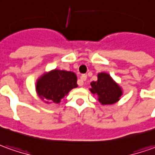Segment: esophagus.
Returning a JSON list of instances; mask_svg holds the SVG:
<instances>
[{"instance_id":"obj_1","label":"esophagus","mask_w":155,"mask_h":155,"mask_svg":"<svg viewBox=\"0 0 155 155\" xmlns=\"http://www.w3.org/2000/svg\"><path fill=\"white\" fill-rule=\"evenodd\" d=\"M86 79H87V76H86V74H82L81 78H80V80L78 81V85L80 86H83V84H84V81H86Z\"/></svg>"}]
</instances>
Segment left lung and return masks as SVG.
<instances>
[{
	"mask_svg": "<svg viewBox=\"0 0 155 155\" xmlns=\"http://www.w3.org/2000/svg\"><path fill=\"white\" fill-rule=\"evenodd\" d=\"M91 86L90 91L97 95L98 101L104 105L116 103L122 95L120 87L114 81L108 74H98L97 81L91 82Z\"/></svg>",
	"mask_w": 155,
	"mask_h": 155,
	"instance_id": "left-lung-1",
	"label": "left lung"
}]
</instances>
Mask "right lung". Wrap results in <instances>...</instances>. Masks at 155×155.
Listing matches in <instances>:
<instances>
[{
    "label": "right lung",
    "instance_id": "1",
    "mask_svg": "<svg viewBox=\"0 0 155 155\" xmlns=\"http://www.w3.org/2000/svg\"><path fill=\"white\" fill-rule=\"evenodd\" d=\"M76 82L77 77L74 73L55 69L38 80L36 91L41 99H47L46 103L58 104L70 90L77 87Z\"/></svg>",
    "mask_w": 155,
    "mask_h": 155
}]
</instances>
